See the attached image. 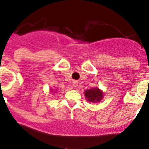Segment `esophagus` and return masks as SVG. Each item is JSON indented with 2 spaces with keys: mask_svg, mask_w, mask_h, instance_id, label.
Segmentation results:
<instances>
[{
  "mask_svg": "<svg viewBox=\"0 0 149 149\" xmlns=\"http://www.w3.org/2000/svg\"><path fill=\"white\" fill-rule=\"evenodd\" d=\"M77 85H78V83H77V81H74V82H73V86H74V87L77 86Z\"/></svg>",
  "mask_w": 149,
  "mask_h": 149,
  "instance_id": "1",
  "label": "esophagus"
}]
</instances>
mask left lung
Returning a JSON list of instances; mask_svg holds the SVG:
<instances>
[{
	"label": "left lung",
	"instance_id": "obj_1",
	"mask_svg": "<svg viewBox=\"0 0 149 149\" xmlns=\"http://www.w3.org/2000/svg\"><path fill=\"white\" fill-rule=\"evenodd\" d=\"M85 96L87 100L91 103L100 102L103 97V92L98 88H91L85 91Z\"/></svg>",
	"mask_w": 149,
	"mask_h": 149
}]
</instances>
